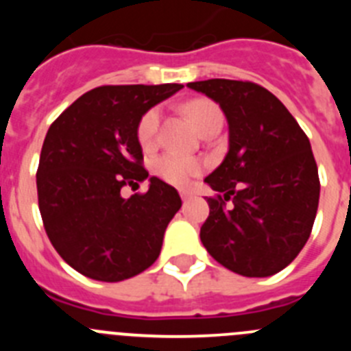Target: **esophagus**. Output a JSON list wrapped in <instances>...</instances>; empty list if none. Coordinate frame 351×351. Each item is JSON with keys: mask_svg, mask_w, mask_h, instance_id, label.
<instances>
[{"mask_svg": "<svg viewBox=\"0 0 351 351\" xmlns=\"http://www.w3.org/2000/svg\"><path fill=\"white\" fill-rule=\"evenodd\" d=\"M191 197H193V193H191V191H188V190H182L181 191V198H182V200H184V202H188V200H190Z\"/></svg>", "mask_w": 351, "mask_h": 351, "instance_id": "34e87169", "label": "esophagus"}]
</instances>
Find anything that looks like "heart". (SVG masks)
<instances>
[{
	"label": "heart",
	"instance_id": "heart-1",
	"mask_svg": "<svg viewBox=\"0 0 351 351\" xmlns=\"http://www.w3.org/2000/svg\"><path fill=\"white\" fill-rule=\"evenodd\" d=\"M184 110L195 128L200 133L207 132L210 126L223 125L221 108L214 101L206 98H195L184 105ZM158 130H160V110L149 108L147 112L141 117L137 126L138 144L144 149H153L158 141ZM202 170V163L195 158L178 156V154H165L154 161V173L161 181L169 182L173 186L188 184L193 176Z\"/></svg>",
	"mask_w": 351,
	"mask_h": 351
}]
</instances>
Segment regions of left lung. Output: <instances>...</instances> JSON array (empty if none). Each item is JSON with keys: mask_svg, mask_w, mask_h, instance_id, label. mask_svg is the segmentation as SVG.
<instances>
[{"mask_svg": "<svg viewBox=\"0 0 351 351\" xmlns=\"http://www.w3.org/2000/svg\"><path fill=\"white\" fill-rule=\"evenodd\" d=\"M188 88L219 104L228 121V153L204 179L218 195L207 198L200 241L216 262L246 278L283 271L308 243L318 209L309 138L258 84L209 79Z\"/></svg>", "mask_w": 351, "mask_h": 351, "instance_id": "obj_1", "label": "left lung"}]
</instances>
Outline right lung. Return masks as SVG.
Segmentation results:
<instances>
[{
  "label": "right lung",
  "instance_id": "1",
  "mask_svg": "<svg viewBox=\"0 0 351 351\" xmlns=\"http://www.w3.org/2000/svg\"><path fill=\"white\" fill-rule=\"evenodd\" d=\"M181 84L101 86L54 121L42 145L36 190L43 226L61 258L86 278L128 280L156 262L163 234L181 209L178 190L149 178L137 138L141 117Z\"/></svg>",
  "mask_w": 351,
  "mask_h": 351
}]
</instances>
